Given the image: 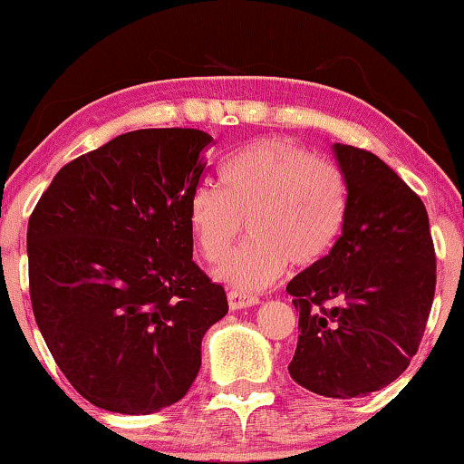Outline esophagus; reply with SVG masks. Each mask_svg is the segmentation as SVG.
Masks as SVG:
<instances>
[{
  "instance_id": "obj_1",
  "label": "esophagus",
  "mask_w": 464,
  "mask_h": 464,
  "mask_svg": "<svg viewBox=\"0 0 464 464\" xmlns=\"http://www.w3.org/2000/svg\"><path fill=\"white\" fill-rule=\"evenodd\" d=\"M227 304H230V310H240L246 306H256V304H259V297L249 294V291L232 289L230 294H227Z\"/></svg>"
}]
</instances>
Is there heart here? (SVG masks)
<instances>
[{
  "mask_svg": "<svg viewBox=\"0 0 464 464\" xmlns=\"http://www.w3.org/2000/svg\"><path fill=\"white\" fill-rule=\"evenodd\" d=\"M219 188L198 186L188 200V224L200 256L221 264L243 232L251 238L218 276L238 289H264L287 270L319 262L346 215V177L287 139H259L226 158Z\"/></svg>",
  "mask_w": 464,
  "mask_h": 464,
  "instance_id": "1",
  "label": "heart"
}]
</instances>
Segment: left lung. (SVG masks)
<instances>
[{
	"instance_id": "left-lung-1",
	"label": "left lung",
	"mask_w": 464,
	"mask_h": 464,
	"mask_svg": "<svg viewBox=\"0 0 464 464\" xmlns=\"http://www.w3.org/2000/svg\"><path fill=\"white\" fill-rule=\"evenodd\" d=\"M348 202L332 251L287 285L300 313L289 373L323 397H365L420 346L435 295V246L420 196L372 151L335 143Z\"/></svg>"
}]
</instances>
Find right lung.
<instances>
[{
	"label": "right lung",
	"mask_w": 464,
	"mask_h": 464,
	"mask_svg": "<svg viewBox=\"0 0 464 464\" xmlns=\"http://www.w3.org/2000/svg\"><path fill=\"white\" fill-rule=\"evenodd\" d=\"M213 137L143 129L65 164L27 227L37 327L75 391L118 414L179 401L226 291L192 259L188 200Z\"/></svg>",
	"instance_id": "right-lung-1"
}]
</instances>
